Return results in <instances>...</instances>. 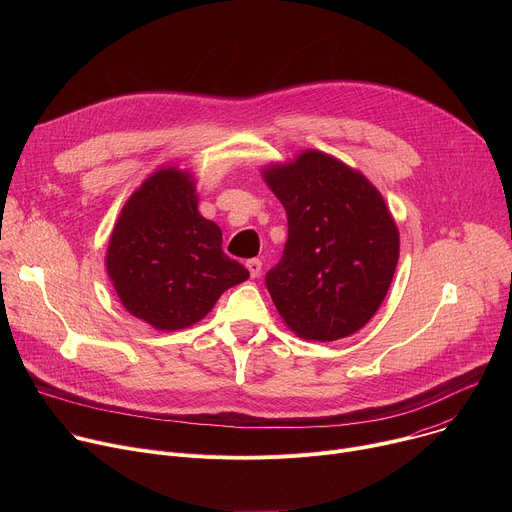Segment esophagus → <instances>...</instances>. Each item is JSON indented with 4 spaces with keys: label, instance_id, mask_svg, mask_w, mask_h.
<instances>
[{
    "label": "esophagus",
    "instance_id": "obj_1",
    "mask_svg": "<svg viewBox=\"0 0 512 512\" xmlns=\"http://www.w3.org/2000/svg\"><path fill=\"white\" fill-rule=\"evenodd\" d=\"M261 267H263L261 259H249V261H247V269H249L251 277H259V273H261Z\"/></svg>",
    "mask_w": 512,
    "mask_h": 512
}]
</instances>
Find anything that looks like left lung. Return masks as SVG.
Wrapping results in <instances>:
<instances>
[{"mask_svg": "<svg viewBox=\"0 0 512 512\" xmlns=\"http://www.w3.org/2000/svg\"><path fill=\"white\" fill-rule=\"evenodd\" d=\"M263 174L287 214L283 255L265 275L279 316L306 340L354 334L383 304L399 259L383 196L360 172L314 150Z\"/></svg>", "mask_w": 512, "mask_h": 512, "instance_id": "left-lung-1", "label": "left lung"}]
</instances>
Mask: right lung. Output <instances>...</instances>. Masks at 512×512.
Masks as SVG:
<instances>
[{
    "mask_svg": "<svg viewBox=\"0 0 512 512\" xmlns=\"http://www.w3.org/2000/svg\"><path fill=\"white\" fill-rule=\"evenodd\" d=\"M107 273L125 310L158 330L202 320L249 271L223 251V233L198 212L190 174L160 170L123 206Z\"/></svg>",
    "mask_w": 512,
    "mask_h": 512,
    "instance_id": "add662e5",
    "label": "right lung"
}]
</instances>
